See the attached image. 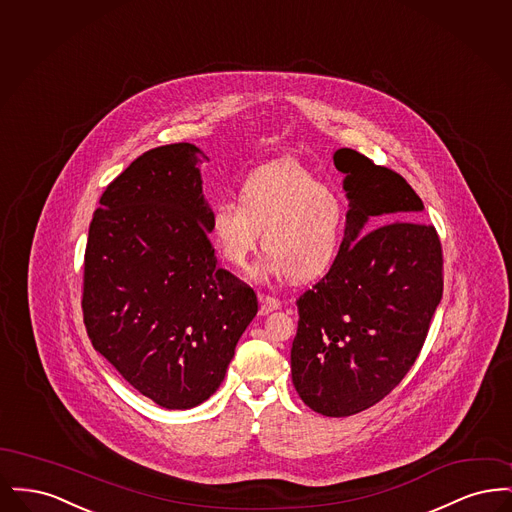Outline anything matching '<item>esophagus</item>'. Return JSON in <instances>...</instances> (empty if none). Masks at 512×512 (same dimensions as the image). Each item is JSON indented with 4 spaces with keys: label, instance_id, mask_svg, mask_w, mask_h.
Returning <instances> with one entry per match:
<instances>
[{
    "label": "esophagus",
    "instance_id": "1",
    "mask_svg": "<svg viewBox=\"0 0 512 512\" xmlns=\"http://www.w3.org/2000/svg\"><path fill=\"white\" fill-rule=\"evenodd\" d=\"M259 303H261V307H259L261 315H268V313L280 309V305H282L276 297H270L267 293H259Z\"/></svg>",
    "mask_w": 512,
    "mask_h": 512
}]
</instances>
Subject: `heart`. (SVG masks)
<instances>
[{"instance_id":"1","label":"heart","mask_w":512,"mask_h":512,"mask_svg":"<svg viewBox=\"0 0 512 512\" xmlns=\"http://www.w3.org/2000/svg\"><path fill=\"white\" fill-rule=\"evenodd\" d=\"M238 201L222 199L211 211V236L222 259L245 270L261 244L268 272L313 280L340 255L347 207L334 188L293 161H274L245 176Z\"/></svg>"}]
</instances>
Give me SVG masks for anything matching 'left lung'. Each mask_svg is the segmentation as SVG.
<instances>
[{
    "mask_svg": "<svg viewBox=\"0 0 512 512\" xmlns=\"http://www.w3.org/2000/svg\"><path fill=\"white\" fill-rule=\"evenodd\" d=\"M334 165L345 174V232L336 263L297 299L292 380L315 413L351 416L414 365L441 301L443 255L432 224L405 220L424 205L401 174L349 147Z\"/></svg>",
    "mask_w": 512,
    "mask_h": 512,
    "instance_id": "obj_1",
    "label": "left lung"
}]
</instances>
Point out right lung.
<instances>
[{
    "instance_id": "add662e5",
    "label": "right lung",
    "mask_w": 512,
    "mask_h": 512,
    "mask_svg": "<svg viewBox=\"0 0 512 512\" xmlns=\"http://www.w3.org/2000/svg\"><path fill=\"white\" fill-rule=\"evenodd\" d=\"M194 144L140 155L101 195L84 253L82 313L94 349L165 409L219 390L257 295L217 267Z\"/></svg>"
}]
</instances>
